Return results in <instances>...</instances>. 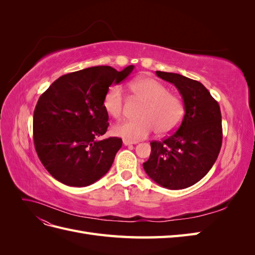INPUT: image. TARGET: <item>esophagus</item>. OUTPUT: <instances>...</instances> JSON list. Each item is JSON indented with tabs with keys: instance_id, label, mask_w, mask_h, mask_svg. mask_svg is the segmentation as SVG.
<instances>
[{
	"instance_id": "1",
	"label": "esophagus",
	"mask_w": 255,
	"mask_h": 255,
	"mask_svg": "<svg viewBox=\"0 0 255 255\" xmlns=\"http://www.w3.org/2000/svg\"><path fill=\"white\" fill-rule=\"evenodd\" d=\"M136 141H130V140H128V139H123V144L125 145H129V144H135Z\"/></svg>"
}]
</instances>
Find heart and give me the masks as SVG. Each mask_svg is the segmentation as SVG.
I'll return each mask as SVG.
<instances>
[{"mask_svg": "<svg viewBox=\"0 0 255 255\" xmlns=\"http://www.w3.org/2000/svg\"><path fill=\"white\" fill-rule=\"evenodd\" d=\"M134 97L144 101L137 120H123L112 128L115 136L136 141L148 137L154 130L167 134L182 120L184 106L180 98L168 92L163 84L151 78H141L128 85ZM105 112L113 118H120L125 107V94L119 85L109 88L103 99Z\"/></svg>", "mask_w": 255, "mask_h": 255, "instance_id": "obj_1", "label": "heart"}]
</instances>
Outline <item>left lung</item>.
I'll list each match as a JSON object with an SVG mask.
<instances>
[{
  "label": "left lung",
  "mask_w": 255,
  "mask_h": 255,
  "mask_svg": "<svg viewBox=\"0 0 255 255\" xmlns=\"http://www.w3.org/2000/svg\"><path fill=\"white\" fill-rule=\"evenodd\" d=\"M156 75L179 90L185 115L173 134L151 142L143 169L160 186L184 189L205 176L218 157L222 143L220 107L200 82L171 72L156 71Z\"/></svg>",
  "instance_id": "obj_1"
}]
</instances>
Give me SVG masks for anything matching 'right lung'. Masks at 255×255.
<instances>
[{
  "label": "right lung",
  "mask_w": 255,
  "mask_h": 255,
  "mask_svg": "<svg viewBox=\"0 0 255 255\" xmlns=\"http://www.w3.org/2000/svg\"><path fill=\"white\" fill-rule=\"evenodd\" d=\"M96 66L60 76L38 100L33 133L38 157L49 173L68 186L85 187L107 173L122 139L98 140L109 128L103 99L113 84L132 73Z\"/></svg>",
  "instance_id": "right-lung-1"
}]
</instances>
